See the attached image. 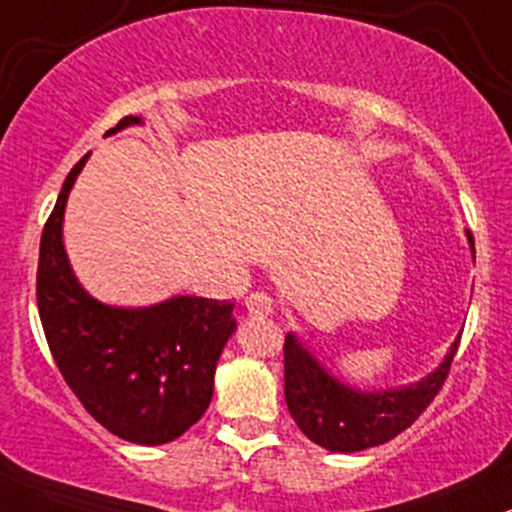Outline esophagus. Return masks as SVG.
Segmentation results:
<instances>
[{
  "label": "esophagus",
  "instance_id": "obj_1",
  "mask_svg": "<svg viewBox=\"0 0 512 512\" xmlns=\"http://www.w3.org/2000/svg\"><path fill=\"white\" fill-rule=\"evenodd\" d=\"M245 308L252 318H267L272 316L274 301L272 296L265 294V291H255V294H250L245 299Z\"/></svg>",
  "mask_w": 512,
  "mask_h": 512
}]
</instances>
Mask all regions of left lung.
<instances>
[{"label":"left lung","mask_w":512,"mask_h":512,"mask_svg":"<svg viewBox=\"0 0 512 512\" xmlns=\"http://www.w3.org/2000/svg\"><path fill=\"white\" fill-rule=\"evenodd\" d=\"M471 250L474 235L466 230ZM459 340L445 362L423 381L391 391H357L325 372L296 340L284 342V398L303 435L330 452H359L384 445L418 420L445 384Z\"/></svg>","instance_id":"obj_1"}]
</instances>
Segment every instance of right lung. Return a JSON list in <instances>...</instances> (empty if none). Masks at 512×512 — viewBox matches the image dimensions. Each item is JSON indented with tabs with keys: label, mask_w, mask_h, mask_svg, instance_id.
Listing matches in <instances>:
<instances>
[{
	"label": "right lung",
	"mask_w": 512,
	"mask_h": 512,
	"mask_svg": "<svg viewBox=\"0 0 512 512\" xmlns=\"http://www.w3.org/2000/svg\"><path fill=\"white\" fill-rule=\"evenodd\" d=\"M140 123L126 116L116 133ZM89 153L67 174L38 255L36 299L50 355L84 411L116 437L165 445L209 408L213 374L235 330L233 301L174 296L150 308L104 306L82 289L63 245L67 194Z\"/></svg>",
	"instance_id": "1"
}]
</instances>
